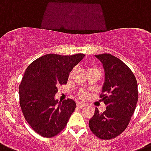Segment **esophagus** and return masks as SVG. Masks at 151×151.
<instances>
[{"label":"esophagus","instance_id":"esophagus-1","mask_svg":"<svg viewBox=\"0 0 151 151\" xmlns=\"http://www.w3.org/2000/svg\"><path fill=\"white\" fill-rule=\"evenodd\" d=\"M85 106V104H81V103H77V107L78 108H81V107H84Z\"/></svg>","mask_w":151,"mask_h":151}]
</instances>
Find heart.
I'll list each match as a JSON object with an SVG mask.
<instances>
[{
    "mask_svg": "<svg viewBox=\"0 0 151 151\" xmlns=\"http://www.w3.org/2000/svg\"><path fill=\"white\" fill-rule=\"evenodd\" d=\"M93 70H98V69H97L96 68H93V67H90V68H88V69H87V71ZM73 73V70H71V71L70 72L69 78H71ZM76 97L81 100H87V98H88V97H89V94H88V93H87L85 90L81 89V90H79L78 93H77V94H76Z\"/></svg>",
    "mask_w": 151,
    "mask_h": 151,
    "instance_id": "heart-1",
    "label": "heart"
}]
</instances>
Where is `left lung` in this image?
<instances>
[{
	"label": "left lung",
	"mask_w": 151,
	"mask_h": 151,
	"mask_svg": "<svg viewBox=\"0 0 151 151\" xmlns=\"http://www.w3.org/2000/svg\"><path fill=\"white\" fill-rule=\"evenodd\" d=\"M95 56L104 68L105 82L100 97L106 110L101 113L95 108L89 127L100 139L111 140L128 126L137 103V82L132 70L119 58L110 54Z\"/></svg>",
	"instance_id": "1"
}]
</instances>
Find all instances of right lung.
<instances>
[{
    "label": "right lung",
    "mask_w": 151,
    "mask_h": 151,
    "mask_svg": "<svg viewBox=\"0 0 151 151\" xmlns=\"http://www.w3.org/2000/svg\"><path fill=\"white\" fill-rule=\"evenodd\" d=\"M83 54H48L27 68L19 86V102L25 120L35 132L52 137L64 130L74 111L76 103L68 98L58 104V87L67 83L69 73Z\"/></svg>",
    "instance_id": "right-lung-1"
}]
</instances>
